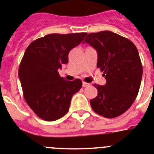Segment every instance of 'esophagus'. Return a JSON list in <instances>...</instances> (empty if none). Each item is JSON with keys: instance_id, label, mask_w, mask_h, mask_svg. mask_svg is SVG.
Here are the masks:
<instances>
[{"instance_id": "34e87169", "label": "esophagus", "mask_w": 154, "mask_h": 154, "mask_svg": "<svg viewBox=\"0 0 154 154\" xmlns=\"http://www.w3.org/2000/svg\"><path fill=\"white\" fill-rule=\"evenodd\" d=\"M89 84L88 83H86V82H85V81H83V83H82V86H83L84 88L85 87H88V86H89Z\"/></svg>"}]
</instances>
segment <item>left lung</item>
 Masks as SVG:
<instances>
[{"mask_svg":"<svg viewBox=\"0 0 154 154\" xmlns=\"http://www.w3.org/2000/svg\"><path fill=\"white\" fill-rule=\"evenodd\" d=\"M84 43L98 53L97 67L103 71L105 85H93L98 95L90 100L92 109L106 118H114L131 107L143 77V66L135 45L111 31L88 33Z\"/></svg>","mask_w":154,"mask_h":154,"instance_id":"left-lung-1","label":"left lung"}]
</instances>
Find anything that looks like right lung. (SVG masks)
<instances>
[{
  "instance_id": "obj_1",
  "label": "right lung",
  "mask_w": 154,
  "mask_h": 154,
  "mask_svg": "<svg viewBox=\"0 0 154 154\" xmlns=\"http://www.w3.org/2000/svg\"><path fill=\"white\" fill-rule=\"evenodd\" d=\"M86 35L51 33L35 40L26 49L19 77L26 102L40 118L56 121L69 111L71 99L81 88L82 81H66L58 69L68 63L70 50Z\"/></svg>"
}]
</instances>
